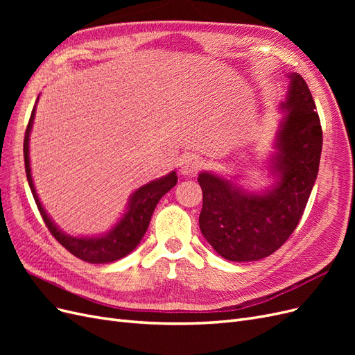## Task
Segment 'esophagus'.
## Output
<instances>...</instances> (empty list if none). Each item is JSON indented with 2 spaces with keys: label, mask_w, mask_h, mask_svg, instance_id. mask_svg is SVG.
Returning <instances> with one entry per match:
<instances>
[{
  "label": "esophagus",
  "mask_w": 355,
  "mask_h": 355,
  "mask_svg": "<svg viewBox=\"0 0 355 355\" xmlns=\"http://www.w3.org/2000/svg\"><path fill=\"white\" fill-rule=\"evenodd\" d=\"M201 158L197 155H185L180 159V173L182 175H194L201 168Z\"/></svg>",
  "instance_id": "obj_1"
}]
</instances>
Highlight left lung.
<instances>
[{"instance_id": "left-lung-1", "label": "left lung", "mask_w": 355, "mask_h": 355, "mask_svg": "<svg viewBox=\"0 0 355 355\" xmlns=\"http://www.w3.org/2000/svg\"><path fill=\"white\" fill-rule=\"evenodd\" d=\"M271 159L275 184L261 194L247 192L232 180L202 171L200 230L222 257L232 262L259 261L287 241L302 218L318 175L323 130L305 80L288 75Z\"/></svg>"}]
</instances>
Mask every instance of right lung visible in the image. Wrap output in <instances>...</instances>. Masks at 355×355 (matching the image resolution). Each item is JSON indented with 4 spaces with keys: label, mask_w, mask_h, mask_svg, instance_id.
<instances>
[{
    "label": "right lung",
    "mask_w": 355,
    "mask_h": 355,
    "mask_svg": "<svg viewBox=\"0 0 355 355\" xmlns=\"http://www.w3.org/2000/svg\"><path fill=\"white\" fill-rule=\"evenodd\" d=\"M35 106L31 112V118L25 132L24 157H25V170H26L28 184L32 191V196H34V200L37 202V207L41 213V218L46 223V227L49 228L53 237L65 247L68 252H71L73 256H77L78 259L84 262L110 263V262L121 259V257L133 252L137 247V244L141 243L142 237L148 230V225L151 222V216L157 207L158 201L176 185L178 182L176 173L175 171H171V173H168L167 176L149 182V184L135 191L130 197V201H128L127 211L123 214L120 222H118L108 234L99 235V237H71V235L62 232L56 225L53 223L47 211L44 210V207H42V204L37 196L34 182H32L31 166H29V133L32 128V123H34Z\"/></svg>",
    "instance_id": "add662e5"
}]
</instances>
